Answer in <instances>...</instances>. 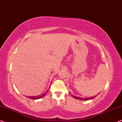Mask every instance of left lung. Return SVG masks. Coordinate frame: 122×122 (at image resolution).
Here are the masks:
<instances>
[{"instance_id":"left-lung-1","label":"left lung","mask_w":122,"mask_h":122,"mask_svg":"<svg viewBox=\"0 0 122 122\" xmlns=\"http://www.w3.org/2000/svg\"><path fill=\"white\" fill-rule=\"evenodd\" d=\"M72 97L75 98L76 99H80V100H83V99H84V100H89V99H93L94 97H90V98H80L78 97H76V96H74L73 95H72Z\"/></svg>"}]
</instances>
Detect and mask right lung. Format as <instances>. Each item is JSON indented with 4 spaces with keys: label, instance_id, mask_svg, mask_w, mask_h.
I'll return each mask as SVG.
<instances>
[{
    "label": "right lung",
    "instance_id": "1",
    "mask_svg": "<svg viewBox=\"0 0 122 122\" xmlns=\"http://www.w3.org/2000/svg\"><path fill=\"white\" fill-rule=\"evenodd\" d=\"M46 95L45 93H44L42 95H40L39 96H31V97H29V98L30 99H39L43 97L44 96Z\"/></svg>",
    "mask_w": 122,
    "mask_h": 122
}]
</instances>
